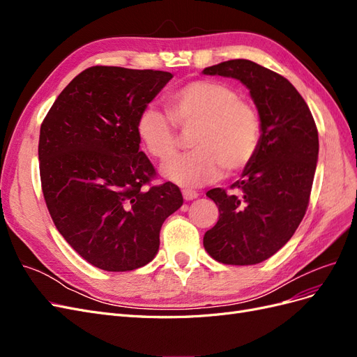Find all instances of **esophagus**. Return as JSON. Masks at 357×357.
<instances>
[{
    "label": "esophagus",
    "instance_id": "esophagus-1",
    "mask_svg": "<svg viewBox=\"0 0 357 357\" xmlns=\"http://www.w3.org/2000/svg\"><path fill=\"white\" fill-rule=\"evenodd\" d=\"M198 197H199V193L195 192V190H190V189L183 190V198H185L186 201H193V199H197Z\"/></svg>",
    "mask_w": 357,
    "mask_h": 357
}]
</instances>
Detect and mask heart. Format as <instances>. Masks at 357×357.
Here are the masks:
<instances>
[{
    "label": "heart",
    "instance_id": "obj_1",
    "mask_svg": "<svg viewBox=\"0 0 357 357\" xmlns=\"http://www.w3.org/2000/svg\"><path fill=\"white\" fill-rule=\"evenodd\" d=\"M168 114L153 105L139 112L135 131L146 152L166 162L178 149V127L192 128V152L167 162L162 174L183 188H199L232 176L255 159L262 138V121L256 107L243 100L232 86L215 80H193L171 92Z\"/></svg>",
    "mask_w": 357,
    "mask_h": 357
}]
</instances>
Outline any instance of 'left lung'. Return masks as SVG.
I'll list each match as a JSON object with an SVG mask.
<instances>
[{
    "mask_svg": "<svg viewBox=\"0 0 357 357\" xmlns=\"http://www.w3.org/2000/svg\"><path fill=\"white\" fill-rule=\"evenodd\" d=\"M202 73L245 84L262 121L261 146L231 186L234 192H207L219 220L205 232L204 247L225 265L261 264L304 219L319 156L317 126L295 86L253 61H225Z\"/></svg>",
    "mask_w": 357,
    "mask_h": 357,
    "instance_id": "1",
    "label": "left lung"
}]
</instances>
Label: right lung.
<instances>
[{"label":"right lung","instance_id":"add662e5","mask_svg":"<svg viewBox=\"0 0 357 357\" xmlns=\"http://www.w3.org/2000/svg\"><path fill=\"white\" fill-rule=\"evenodd\" d=\"M172 74L96 66L68 83L40 128L41 190L59 234L104 271H132L159 248L162 223L183 204L139 152L137 117Z\"/></svg>","mask_w":357,"mask_h":357}]
</instances>
